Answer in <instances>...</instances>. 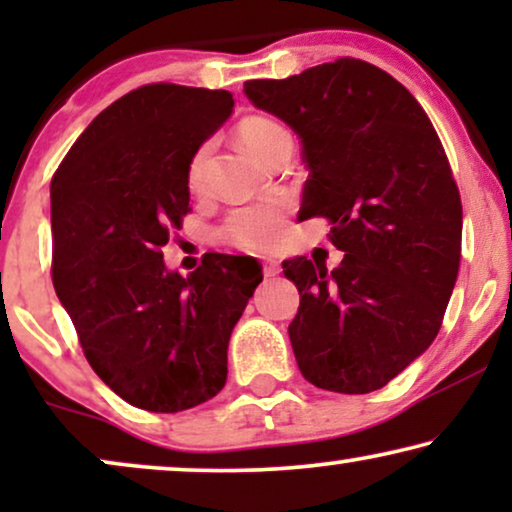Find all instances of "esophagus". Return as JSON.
<instances>
[{"label": "esophagus", "mask_w": 512, "mask_h": 512, "mask_svg": "<svg viewBox=\"0 0 512 512\" xmlns=\"http://www.w3.org/2000/svg\"><path fill=\"white\" fill-rule=\"evenodd\" d=\"M263 275L268 277V279L277 277V275H279V263H277V261H265V263H263Z\"/></svg>", "instance_id": "34e87169"}]
</instances>
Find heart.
<instances>
[{
  "label": "heart",
  "instance_id": "b5f03b06",
  "mask_svg": "<svg viewBox=\"0 0 512 512\" xmlns=\"http://www.w3.org/2000/svg\"><path fill=\"white\" fill-rule=\"evenodd\" d=\"M240 142L254 153L256 158L265 160L279 144L291 142L289 132L282 123L272 121L268 116H249L237 128ZM214 142H202L188 160V188L200 193L207 186L209 160H212ZM286 233V207L279 200H265L256 205H247L228 214L219 230L221 240L244 251H270L275 249Z\"/></svg>",
  "mask_w": 512,
  "mask_h": 512
}]
</instances>
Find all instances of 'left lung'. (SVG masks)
Returning a JSON list of instances; mask_svg holds the SVG:
<instances>
[{"label":"left lung","mask_w":512,"mask_h":512,"mask_svg":"<svg viewBox=\"0 0 512 512\" xmlns=\"http://www.w3.org/2000/svg\"><path fill=\"white\" fill-rule=\"evenodd\" d=\"M244 95L300 137L298 216H326L345 251L335 270L282 263L300 293V373L338 394L382 389L429 349L457 282L461 198L443 144L408 88L363 60L247 81Z\"/></svg>","instance_id":"1"}]
</instances>
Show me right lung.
<instances>
[{
    "instance_id": "obj_1",
    "label": "right lung",
    "mask_w": 512,
    "mask_h": 512,
    "mask_svg": "<svg viewBox=\"0 0 512 512\" xmlns=\"http://www.w3.org/2000/svg\"><path fill=\"white\" fill-rule=\"evenodd\" d=\"M235 100L151 83L109 104L51 181L53 286L100 380L135 408L181 412L228 377V340L261 268L205 254L188 277L163 249L188 214V160Z\"/></svg>"
}]
</instances>
